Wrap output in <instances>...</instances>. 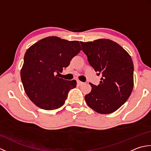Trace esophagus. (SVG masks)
<instances>
[{
    "mask_svg": "<svg viewBox=\"0 0 151 151\" xmlns=\"http://www.w3.org/2000/svg\"><path fill=\"white\" fill-rule=\"evenodd\" d=\"M76 82H77V84H78V85H79V86H81V85H82L83 84H84V82L80 81L79 80H76Z\"/></svg>",
    "mask_w": 151,
    "mask_h": 151,
    "instance_id": "1",
    "label": "esophagus"
}]
</instances>
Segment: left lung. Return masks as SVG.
Returning a JSON list of instances; mask_svg holds the SVG:
<instances>
[{"label":"left lung","mask_w":151,"mask_h":151,"mask_svg":"<svg viewBox=\"0 0 151 151\" xmlns=\"http://www.w3.org/2000/svg\"><path fill=\"white\" fill-rule=\"evenodd\" d=\"M90 65L101 75L100 84L90 83L86 103L101 114L113 113L125 103L134 87V65L129 54L114 41L100 39L81 42Z\"/></svg>","instance_id":"8db88e82"}]
</instances>
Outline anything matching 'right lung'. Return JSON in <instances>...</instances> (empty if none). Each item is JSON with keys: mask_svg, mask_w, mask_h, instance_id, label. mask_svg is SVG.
Listing matches in <instances>:
<instances>
[{"mask_svg": "<svg viewBox=\"0 0 151 151\" xmlns=\"http://www.w3.org/2000/svg\"><path fill=\"white\" fill-rule=\"evenodd\" d=\"M78 41L47 37L28 49L24 56L21 78L27 96L37 107L56 110L65 103L76 81L59 78L63 69L81 50Z\"/></svg>", "mask_w": 151, "mask_h": 151, "instance_id": "add662e5", "label": "right lung"}]
</instances>
